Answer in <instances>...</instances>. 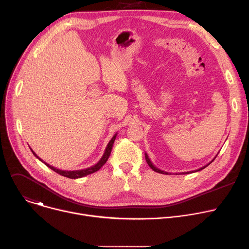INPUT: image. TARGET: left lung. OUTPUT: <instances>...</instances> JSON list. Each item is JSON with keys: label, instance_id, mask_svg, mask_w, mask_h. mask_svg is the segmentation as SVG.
I'll return each instance as SVG.
<instances>
[{"label": "left lung", "instance_id": "1", "mask_svg": "<svg viewBox=\"0 0 249 249\" xmlns=\"http://www.w3.org/2000/svg\"><path fill=\"white\" fill-rule=\"evenodd\" d=\"M217 156V155H216ZM216 156L213 158V159L208 164V165H206V166H203V167H201V168H199V169H197V170H196V171H190V172H184V173H178V174H180V175H186V174H191V173H195V172H197V171H201L202 169H205L206 167H208L211 163H213V161L216 158ZM145 158H146V161H147V163H148V165L150 166V168L153 170V171H155V172H157V173H160V174H165V175H170L171 173H168V172H165V171H162V170H160L159 168H157V167H155L154 165H153V163L151 162V160H150V158H149V156L147 155V153H145ZM176 175H178V173H176Z\"/></svg>", "mask_w": 249, "mask_h": 249}]
</instances>
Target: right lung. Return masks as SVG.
I'll return each instance as SVG.
<instances>
[{"label": "right lung", "mask_w": 249, "mask_h": 249, "mask_svg": "<svg viewBox=\"0 0 249 249\" xmlns=\"http://www.w3.org/2000/svg\"><path fill=\"white\" fill-rule=\"evenodd\" d=\"M116 136H117V133L114 135V136L112 137V139L109 141V143L107 144V147H106V149H105V151H104V154L102 155V157H101V159L98 161V163L97 164H95L94 166H91V167H89V168H86V169H83V170H76V171H63V170H59V169H56V168H54V167H53V166H51L50 164H48V163H46L44 161H42L40 158L32 150V152H33V154L35 155V157H36L37 159L40 161V162H42L44 165L46 166H48L50 169H52L53 171H54L55 173H57V174H59V175H61V176H63V177H66V178H83V177H85V176H87V175H90V174H92V173H95V172H97L105 163H106V161L108 160V158H109V156H110V154H111V151H112V147H113V144H114V141H115V139H116Z\"/></svg>", "instance_id": "add662e5"}]
</instances>
